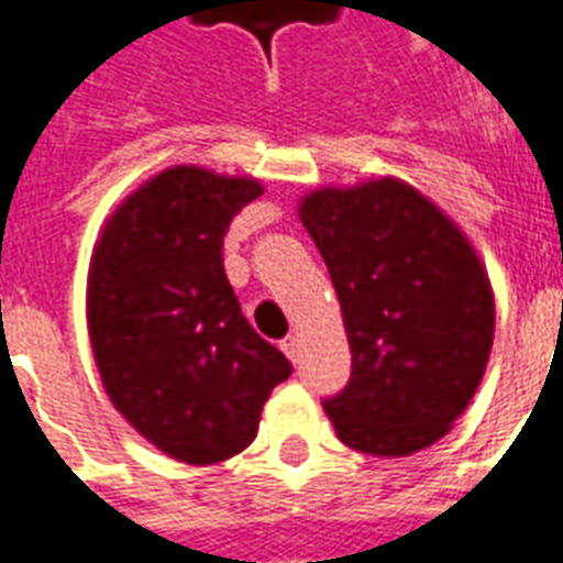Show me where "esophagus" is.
<instances>
[{"label": "esophagus", "mask_w": 563, "mask_h": 563, "mask_svg": "<svg viewBox=\"0 0 563 563\" xmlns=\"http://www.w3.org/2000/svg\"><path fill=\"white\" fill-rule=\"evenodd\" d=\"M280 350L286 355H289V358H292V362H298V338H295V334H289V338H283L280 341Z\"/></svg>", "instance_id": "esophagus-1"}]
</instances>
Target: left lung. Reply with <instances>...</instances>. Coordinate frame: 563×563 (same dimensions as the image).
<instances>
[{"label":"left lung","mask_w":563,"mask_h":563,"mask_svg":"<svg viewBox=\"0 0 563 563\" xmlns=\"http://www.w3.org/2000/svg\"><path fill=\"white\" fill-rule=\"evenodd\" d=\"M301 222L329 265L353 371L322 401L343 443L410 455L446 434L485 374L495 301L455 222L401 180L319 189Z\"/></svg>","instance_id":"1"}]
</instances>
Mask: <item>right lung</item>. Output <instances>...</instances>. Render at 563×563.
I'll return each instance as SVG.
<instances>
[{
    "mask_svg": "<svg viewBox=\"0 0 563 563\" xmlns=\"http://www.w3.org/2000/svg\"><path fill=\"white\" fill-rule=\"evenodd\" d=\"M262 186L177 165L123 201L96 246L87 322L111 401L186 464L253 443L289 358L258 338L222 265V238Z\"/></svg>",
    "mask_w": 563,
    "mask_h": 563,
    "instance_id": "right-lung-1",
    "label": "right lung"
}]
</instances>
